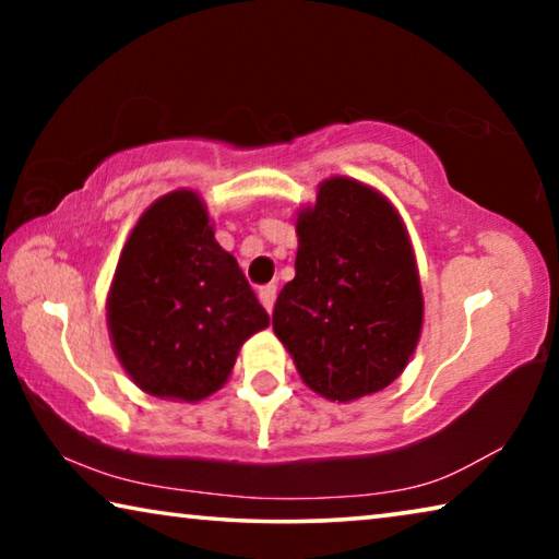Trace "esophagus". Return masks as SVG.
I'll list each match as a JSON object with an SVG mask.
<instances>
[{"label":"esophagus","instance_id":"1","mask_svg":"<svg viewBox=\"0 0 559 559\" xmlns=\"http://www.w3.org/2000/svg\"><path fill=\"white\" fill-rule=\"evenodd\" d=\"M276 293H278L276 286H261L259 288V300H261V306L269 310V313L273 310V306H276Z\"/></svg>","mask_w":559,"mask_h":559}]
</instances>
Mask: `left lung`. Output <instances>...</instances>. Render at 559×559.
Returning a JSON list of instances; mask_svg holds the SVG:
<instances>
[{
  "label": "left lung",
  "instance_id": "8db88e82",
  "mask_svg": "<svg viewBox=\"0 0 559 559\" xmlns=\"http://www.w3.org/2000/svg\"><path fill=\"white\" fill-rule=\"evenodd\" d=\"M296 278L278 293L273 333L300 380L330 402L382 392L419 343L424 296L409 231L374 187L318 185L296 219Z\"/></svg>",
  "mask_w": 559,
  "mask_h": 559
}]
</instances>
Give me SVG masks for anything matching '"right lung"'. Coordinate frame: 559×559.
I'll use <instances>...</instances> for the list:
<instances>
[{
	"mask_svg": "<svg viewBox=\"0 0 559 559\" xmlns=\"http://www.w3.org/2000/svg\"><path fill=\"white\" fill-rule=\"evenodd\" d=\"M106 318L130 380L175 402H202L222 390L241 345L269 328V313L239 263L216 243L194 189L159 197L132 226Z\"/></svg>",
	"mask_w": 559,
	"mask_h": 559,
	"instance_id": "1",
	"label": "right lung"
}]
</instances>
